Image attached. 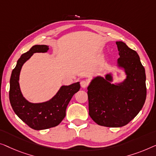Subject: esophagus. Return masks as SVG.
I'll use <instances>...</instances> for the list:
<instances>
[{"mask_svg": "<svg viewBox=\"0 0 156 156\" xmlns=\"http://www.w3.org/2000/svg\"><path fill=\"white\" fill-rule=\"evenodd\" d=\"M87 85H88V83H87V81L85 80H82L80 82V85L83 88H85V87L87 86Z\"/></svg>", "mask_w": 156, "mask_h": 156, "instance_id": "1", "label": "esophagus"}]
</instances>
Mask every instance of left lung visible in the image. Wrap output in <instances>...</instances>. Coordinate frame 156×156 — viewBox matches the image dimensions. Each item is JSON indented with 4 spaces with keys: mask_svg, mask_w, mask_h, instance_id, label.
<instances>
[{
    "mask_svg": "<svg viewBox=\"0 0 156 156\" xmlns=\"http://www.w3.org/2000/svg\"><path fill=\"white\" fill-rule=\"evenodd\" d=\"M119 58L117 67L126 78L113 83V73L95 76L87 87L89 115L95 123L107 127L128 124L143 107L146 98V73L139 54L123 41H116Z\"/></svg>",
    "mask_w": 156,
    "mask_h": 156,
    "instance_id": "obj_1",
    "label": "left lung"
}]
</instances>
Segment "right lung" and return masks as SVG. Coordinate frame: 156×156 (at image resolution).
I'll list each match as a JSON object with an SVG mask.
<instances>
[{
  "mask_svg": "<svg viewBox=\"0 0 156 156\" xmlns=\"http://www.w3.org/2000/svg\"><path fill=\"white\" fill-rule=\"evenodd\" d=\"M49 49L47 45L33 46L17 60L10 80L9 98L13 111L22 121L35 130L49 129L60 124L65 117L70 100L80 88V82L61 85L53 98L43 102L33 103L24 97L19 83L22 67L34 53H46Z\"/></svg>",
  "mask_w": 156,
  "mask_h": 156,
  "instance_id": "add662e5",
  "label": "right lung"
}]
</instances>
